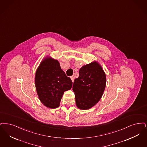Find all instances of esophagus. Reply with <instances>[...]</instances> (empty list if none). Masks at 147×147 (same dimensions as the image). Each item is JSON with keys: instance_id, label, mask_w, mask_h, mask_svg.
Wrapping results in <instances>:
<instances>
[{"instance_id": "1", "label": "esophagus", "mask_w": 147, "mask_h": 147, "mask_svg": "<svg viewBox=\"0 0 147 147\" xmlns=\"http://www.w3.org/2000/svg\"><path fill=\"white\" fill-rule=\"evenodd\" d=\"M71 80H72V82H74V76H71Z\"/></svg>"}]
</instances>
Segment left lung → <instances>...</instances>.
Instances as JSON below:
<instances>
[{
    "label": "left lung",
    "mask_w": 147,
    "mask_h": 147,
    "mask_svg": "<svg viewBox=\"0 0 147 147\" xmlns=\"http://www.w3.org/2000/svg\"><path fill=\"white\" fill-rule=\"evenodd\" d=\"M106 86V76L96 62L83 66L73 84L77 107L82 110L91 108L102 98Z\"/></svg>",
    "instance_id": "left-lung-1"
}]
</instances>
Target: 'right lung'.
<instances>
[{"mask_svg": "<svg viewBox=\"0 0 147 147\" xmlns=\"http://www.w3.org/2000/svg\"><path fill=\"white\" fill-rule=\"evenodd\" d=\"M35 84L40 102L54 109L59 107L64 92L70 90L72 82L61 70L57 60L47 57L36 71Z\"/></svg>", "mask_w": 147, "mask_h": 147, "instance_id": "add662e5", "label": "right lung"}]
</instances>
